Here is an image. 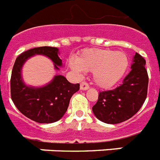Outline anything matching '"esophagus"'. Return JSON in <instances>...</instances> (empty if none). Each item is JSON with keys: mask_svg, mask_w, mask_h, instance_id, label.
Here are the masks:
<instances>
[{"mask_svg": "<svg viewBox=\"0 0 160 160\" xmlns=\"http://www.w3.org/2000/svg\"><path fill=\"white\" fill-rule=\"evenodd\" d=\"M89 88V85H88V82H82L81 84H80V89L81 90H88Z\"/></svg>", "mask_w": 160, "mask_h": 160, "instance_id": "1", "label": "esophagus"}]
</instances>
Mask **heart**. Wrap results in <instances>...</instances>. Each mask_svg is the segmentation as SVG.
Segmentation results:
<instances>
[{"label": "heart", "mask_w": 160, "mask_h": 160, "mask_svg": "<svg viewBox=\"0 0 160 160\" xmlns=\"http://www.w3.org/2000/svg\"><path fill=\"white\" fill-rule=\"evenodd\" d=\"M69 66L80 74L84 70L93 73V80L98 87L111 88L121 81L129 67V58L121 51L100 48H87L77 59L71 58Z\"/></svg>", "instance_id": "1"}]
</instances>
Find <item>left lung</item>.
<instances>
[{"label":"left lung","mask_w":160,"mask_h":160,"mask_svg":"<svg viewBox=\"0 0 160 160\" xmlns=\"http://www.w3.org/2000/svg\"><path fill=\"white\" fill-rule=\"evenodd\" d=\"M145 62L142 56L135 53L132 69L121 86L99 92L98 102L92 107L98 120L107 124H118L137 113L147 97L149 77Z\"/></svg>","instance_id":"left-lung-1"}]
</instances>
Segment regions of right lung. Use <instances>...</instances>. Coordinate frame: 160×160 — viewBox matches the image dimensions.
Masks as SVG:
<instances>
[{"label": "right lung", "instance_id": "1", "mask_svg": "<svg viewBox=\"0 0 160 160\" xmlns=\"http://www.w3.org/2000/svg\"><path fill=\"white\" fill-rule=\"evenodd\" d=\"M35 54L47 56L54 63L55 69L62 66L55 47H38L25 51L15 60L11 78V96L14 104L23 115L39 123H53L67 112L70 99L80 88L79 83L72 84L62 75H57L42 88L26 86L21 78V68L29 58Z\"/></svg>", "mask_w": 160, "mask_h": 160}]
</instances>
